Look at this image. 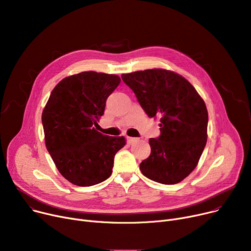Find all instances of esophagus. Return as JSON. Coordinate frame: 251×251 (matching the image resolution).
<instances>
[{
  "mask_svg": "<svg viewBox=\"0 0 251 251\" xmlns=\"http://www.w3.org/2000/svg\"><path fill=\"white\" fill-rule=\"evenodd\" d=\"M138 140V138H135V137H127V142L129 143V144H132V143H134V142H136Z\"/></svg>",
  "mask_w": 251,
  "mask_h": 251,
  "instance_id": "esophagus-1",
  "label": "esophagus"
}]
</instances>
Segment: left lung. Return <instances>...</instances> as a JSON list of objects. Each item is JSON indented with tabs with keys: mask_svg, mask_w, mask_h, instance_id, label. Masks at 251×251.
<instances>
[{
	"mask_svg": "<svg viewBox=\"0 0 251 251\" xmlns=\"http://www.w3.org/2000/svg\"><path fill=\"white\" fill-rule=\"evenodd\" d=\"M149 117L160 119L161 135L151 138L141 173L162 184H177L199 164L207 139L204 100L183 76L166 69L122 74Z\"/></svg>",
	"mask_w": 251,
	"mask_h": 251,
	"instance_id": "8db88e82",
	"label": "left lung"
}]
</instances>
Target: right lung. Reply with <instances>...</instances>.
Segmentation results:
<instances>
[{
	"label": "right lung",
	"instance_id": "add662e5",
	"mask_svg": "<svg viewBox=\"0 0 251 251\" xmlns=\"http://www.w3.org/2000/svg\"><path fill=\"white\" fill-rule=\"evenodd\" d=\"M121 79L115 74L81 72L55 86L43 111L46 147L61 175L77 186L107 180L124 136L103 135L95 128L105 100Z\"/></svg>",
	"mask_w": 251,
	"mask_h": 251
}]
</instances>
